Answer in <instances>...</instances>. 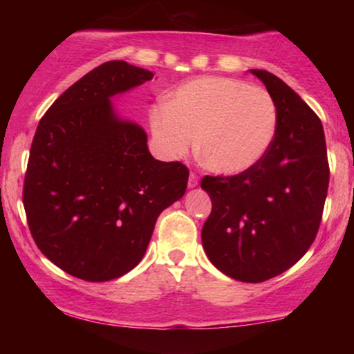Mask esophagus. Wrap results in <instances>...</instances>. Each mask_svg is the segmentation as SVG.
<instances>
[{"label": "esophagus", "mask_w": 354, "mask_h": 354, "mask_svg": "<svg viewBox=\"0 0 354 354\" xmlns=\"http://www.w3.org/2000/svg\"><path fill=\"white\" fill-rule=\"evenodd\" d=\"M198 187V176L196 174H190V178H188V188H195Z\"/></svg>", "instance_id": "34e87169"}]
</instances>
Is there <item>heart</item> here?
<instances>
[{"instance_id":"obj_1","label":"heart","mask_w":354,"mask_h":354,"mask_svg":"<svg viewBox=\"0 0 354 354\" xmlns=\"http://www.w3.org/2000/svg\"><path fill=\"white\" fill-rule=\"evenodd\" d=\"M277 127V108L258 86L227 77H200L178 86L167 104L149 111L159 153L183 156L198 137V156L216 174L243 172L264 156Z\"/></svg>"}]
</instances>
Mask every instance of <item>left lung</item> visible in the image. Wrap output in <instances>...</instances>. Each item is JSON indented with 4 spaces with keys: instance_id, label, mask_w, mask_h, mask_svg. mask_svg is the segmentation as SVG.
Instances as JSON below:
<instances>
[{
    "instance_id": "1",
    "label": "left lung",
    "mask_w": 354,
    "mask_h": 354,
    "mask_svg": "<svg viewBox=\"0 0 354 354\" xmlns=\"http://www.w3.org/2000/svg\"><path fill=\"white\" fill-rule=\"evenodd\" d=\"M277 108V127L254 166L229 177L206 176L212 211L203 248L221 272L258 283L303 258L321 225L328 161L321 119L283 80L251 69Z\"/></svg>"
}]
</instances>
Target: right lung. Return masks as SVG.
Listing matches in <instances>:
<instances>
[{
    "mask_svg": "<svg viewBox=\"0 0 354 354\" xmlns=\"http://www.w3.org/2000/svg\"><path fill=\"white\" fill-rule=\"evenodd\" d=\"M153 75L125 61L95 67L50 106L33 137L22 195L28 229L53 264L86 282L132 270L158 216L185 195L188 169L154 159L147 132L111 103Z\"/></svg>",
    "mask_w": 354,
    "mask_h": 354,
    "instance_id": "add662e5",
    "label": "right lung"
}]
</instances>
